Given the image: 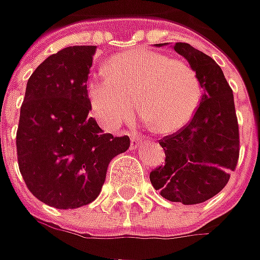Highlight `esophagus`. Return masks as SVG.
Masks as SVG:
<instances>
[{
    "instance_id": "34e87169",
    "label": "esophagus",
    "mask_w": 260,
    "mask_h": 260,
    "mask_svg": "<svg viewBox=\"0 0 260 260\" xmlns=\"http://www.w3.org/2000/svg\"><path fill=\"white\" fill-rule=\"evenodd\" d=\"M142 144V138H139V137H131V149L132 151H135V149H138V147Z\"/></svg>"
}]
</instances>
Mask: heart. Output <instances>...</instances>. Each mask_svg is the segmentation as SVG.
Instances as JSON below:
<instances>
[{
    "label": "heart",
    "mask_w": 260,
    "mask_h": 260,
    "mask_svg": "<svg viewBox=\"0 0 260 260\" xmlns=\"http://www.w3.org/2000/svg\"><path fill=\"white\" fill-rule=\"evenodd\" d=\"M108 68L90 73L86 83L92 112L106 129L129 119L135 98L147 123L166 134L184 128L199 109L202 83L187 61L134 50L115 54Z\"/></svg>",
    "instance_id": "heart-1"
}]
</instances>
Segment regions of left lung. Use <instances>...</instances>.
I'll return each mask as SVG.
<instances>
[{
    "label": "left lung",
    "mask_w": 260,
    "mask_h": 260,
    "mask_svg": "<svg viewBox=\"0 0 260 260\" xmlns=\"http://www.w3.org/2000/svg\"><path fill=\"white\" fill-rule=\"evenodd\" d=\"M171 47L196 70L204 94L191 121L159 141L166 164L151 171L149 180L164 199L188 206L214 197L228 184L239 158V125L233 92L219 64L187 43Z\"/></svg>",
    "instance_id": "obj_1"
}]
</instances>
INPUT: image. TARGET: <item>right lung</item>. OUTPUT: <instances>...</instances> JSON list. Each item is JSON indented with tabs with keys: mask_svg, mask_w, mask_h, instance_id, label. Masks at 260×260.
<instances>
[{
	"mask_svg": "<svg viewBox=\"0 0 260 260\" xmlns=\"http://www.w3.org/2000/svg\"><path fill=\"white\" fill-rule=\"evenodd\" d=\"M96 46L51 54L27 82L17 131L18 167L28 190L56 209H77L99 196L112 158L129 138L105 134L89 116L86 82Z\"/></svg>",
	"mask_w": 260,
	"mask_h": 260,
	"instance_id": "right-lung-1",
	"label": "right lung"
}]
</instances>
